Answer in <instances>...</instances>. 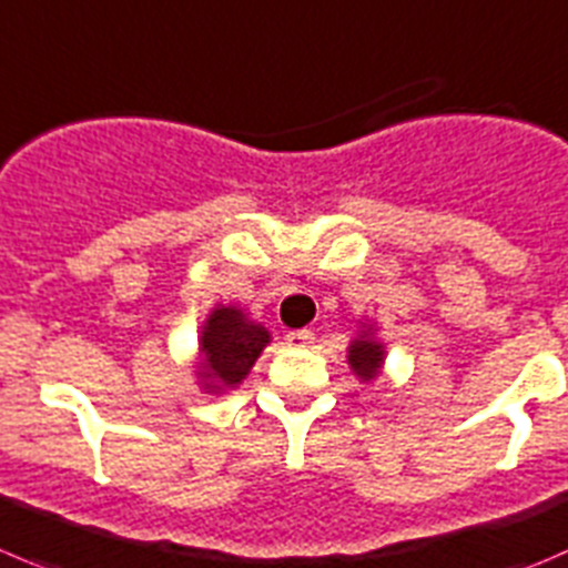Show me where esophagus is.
<instances>
[{"label": "esophagus", "mask_w": 568, "mask_h": 568, "mask_svg": "<svg viewBox=\"0 0 568 568\" xmlns=\"http://www.w3.org/2000/svg\"><path fill=\"white\" fill-rule=\"evenodd\" d=\"M285 344H288V346H311L313 344V333H311V329H291V333L285 335Z\"/></svg>", "instance_id": "1"}]
</instances>
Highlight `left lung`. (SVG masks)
Instances as JSON below:
<instances>
[{"mask_svg": "<svg viewBox=\"0 0 568 568\" xmlns=\"http://www.w3.org/2000/svg\"><path fill=\"white\" fill-rule=\"evenodd\" d=\"M349 363L357 372V377L363 379L377 377V368L379 363H383V346H379L377 341H368V338L355 341L349 349Z\"/></svg>", "mask_w": 568, "mask_h": 568, "instance_id": "obj_1", "label": "left lung"}]
</instances>
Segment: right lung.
<instances>
[{
    "label": "right lung",
    "instance_id": "1",
    "mask_svg": "<svg viewBox=\"0 0 568 568\" xmlns=\"http://www.w3.org/2000/svg\"><path fill=\"white\" fill-rule=\"evenodd\" d=\"M202 368L211 388H235L250 374L268 333L261 324L246 322L235 307H216L202 329Z\"/></svg>",
    "mask_w": 568,
    "mask_h": 568
}]
</instances>
